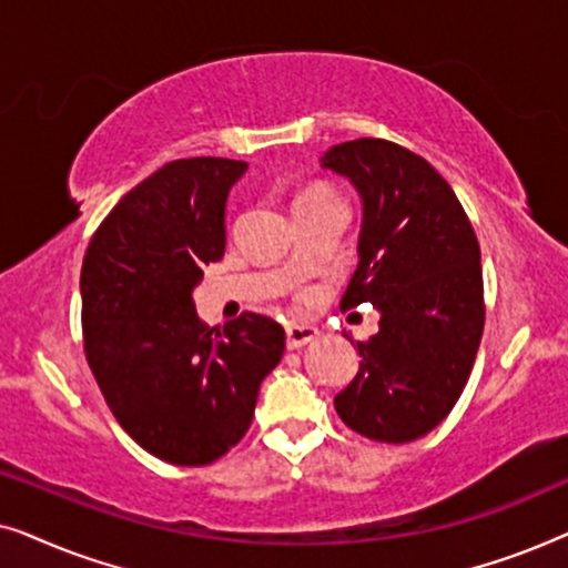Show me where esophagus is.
<instances>
[{
    "label": "esophagus",
    "mask_w": 568,
    "mask_h": 568,
    "mask_svg": "<svg viewBox=\"0 0 568 568\" xmlns=\"http://www.w3.org/2000/svg\"><path fill=\"white\" fill-rule=\"evenodd\" d=\"M317 338V328L313 325H286V346L302 348Z\"/></svg>",
    "instance_id": "34e87169"
}]
</instances>
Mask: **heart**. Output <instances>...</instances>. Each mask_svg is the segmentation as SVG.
Here are the masks:
<instances>
[{"label": "heart", "mask_w": 568, "mask_h": 568, "mask_svg": "<svg viewBox=\"0 0 568 568\" xmlns=\"http://www.w3.org/2000/svg\"><path fill=\"white\" fill-rule=\"evenodd\" d=\"M317 196H333V193L328 189H310V191L302 193L300 199H317Z\"/></svg>", "instance_id": "b5f03b06"}]
</instances>
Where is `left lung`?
<instances>
[{"mask_svg":"<svg viewBox=\"0 0 568 568\" xmlns=\"http://www.w3.org/2000/svg\"><path fill=\"white\" fill-rule=\"evenodd\" d=\"M321 162L362 199L359 263L341 310L367 302L379 313L333 403L362 437L414 442L453 410L476 362L486 315L476 232L445 178L406 146L354 139Z\"/></svg>","mask_w":568,"mask_h":568,"instance_id":"8db88e82","label":"left lung"}]
</instances>
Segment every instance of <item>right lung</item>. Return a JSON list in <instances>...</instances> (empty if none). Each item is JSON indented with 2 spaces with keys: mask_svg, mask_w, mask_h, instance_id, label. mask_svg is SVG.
<instances>
[{
  "mask_svg": "<svg viewBox=\"0 0 568 568\" xmlns=\"http://www.w3.org/2000/svg\"><path fill=\"white\" fill-rule=\"evenodd\" d=\"M247 162L162 165L105 216L84 253V356L123 432L173 465H209L253 422L263 377L282 362L284 328L243 313L199 321L193 290L224 255V209Z\"/></svg>",
  "mask_w": 568,
  "mask_h": 568,
  "instance_id": "obj_1",
  "label": "right lung"
}]
</instances>
